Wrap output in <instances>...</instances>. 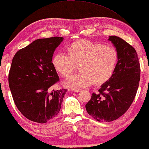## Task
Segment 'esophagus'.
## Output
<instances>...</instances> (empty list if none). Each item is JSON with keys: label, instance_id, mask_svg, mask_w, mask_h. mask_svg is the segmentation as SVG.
Segmentation results:
<instances>
[{"label": "esophagus", "instance_id": "obj_1", "mask_svg": "<svg viewBox=\"0 0 149 149\" xmlns=\"http://www.w3.org/2000/svg\"><path fill=\"white\" fill-rule=\"evenodd\" d=\"M72 91H74V92H79L80 89H72Z\"/></svg>", "mask_w": 149, "mask_h": 149}]
</instances>
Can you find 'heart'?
<instances>
[{
	"mask_svg": "<svg viewBox=\"0 0 149 149\" xmlns=\"http://www.w3.org/2000/svg\"><path fill=\"white\" fill-rule=\"evenodd\" d=\"M68 55L58 52L52 58L55 70L64 77L74 74L76 65H79L80 74L65 82L71 87L104 84L114 75L119 60V52L113 46L89 40L81 39L73 42L67 47Z\"/></svg>",
	"mask_w": 149,
	"mask_h": 149,
	"instance_id": "obj_1",
	"label": "heart"
}]
</instances>
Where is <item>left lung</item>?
<instances>
[{
	"mask_svg": "<svg viewBox=\"0 0 149 149\" xmlns=\"http://www.w3.org/2000/svg\"><path fill=\"white\" fill-rule=\"evenodd\" d=\"M119 52V60L111 79L99 93H93L86 105L87 112L98 122L117 120L127 112L134 100L140 80L141 68L137 52L117 36H110Z\"/></svg>",
	"mask_w": 149,
	"mask_h": 149,
	"instance_id": "obj_1",
	"label": "left lung"
}]
</instances>
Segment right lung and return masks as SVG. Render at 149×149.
I'll use <instances>...</instances> for the list:
<instances>
[{"label":"right lung","instance_id":"right-lung-1","mask_svg":"<svg viewBox=\"0 0 149 149\" xmlns=\"http://www.w3.org/2000/svg\"><path fill=\"white\" fill-rule=\"evenodd\" d=\"M63 39H37L19 50L12 59L8 74L12 98L19 112L32 122L47 123L60 112L67 89H52L59 81L52 58Z\"/></svg>","mask_w":149,"mask_h":149}]
</instances>
